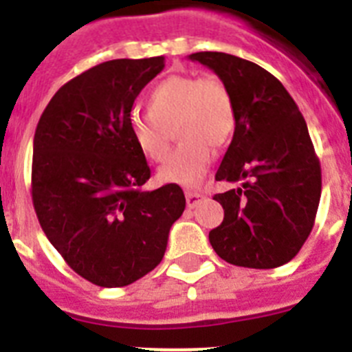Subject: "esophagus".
Masks as SVG:
<instances>
[{"label":"esophagus","mask_w":352,"mask_h":352,"mask_svg":"<svg viewBox=\"0 0 352 352\" xmlns=\"http://www.w3.org/2000/svg\"><path fill=\"white\" fill-rule=\"evenodd\" d=\"M185 197H186V206L188 208H195L201 201L204 199V195L201 192H195V190H186L185 192Z\"/></svg>","instance_id":"1"}]
</instances>
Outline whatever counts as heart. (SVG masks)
Masks as SVG:
<instances>
[{
	"mask_svg": "<svg viewBox=\"0 0 352 352\" xmlns=\"http://www.w3.org/2000/svg\"><path fill=\"white\" fill-rule=\"evenodd\" d=\"M148 114L132 113L129 129L138 149L151 162L169 153V133L179 148L158 170L164 183L195 186L236 130V105L231 89L214 76L176 74L158 82L148 95Z\"/></svg>",
	"mask_w": 352,
	"mask_h": 352,
	"instance_id": "b5f03b06",
	"label": "heart"
}]
</instances>
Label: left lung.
Instances as JSON below:
<instances>
[{"instance_id": "left-lung-1", "label": "left lung", "mask_w": 352, "mask_h": 352, "mask_svg": "<svg viewBox=\"0 0 352 352\" xmlns=\"http://www.w3.org/2000/svg\"><path fill=\"white\" fill-rule=\"evenodd\" d=\"M231 89L236 130L214 174L241 186L214 195L223 222L210 231L213 250L234 266L278 268L301 250L321 199V164L296 102L282 82L252 61L195 52Z\"/></svg>"}]
</instances>
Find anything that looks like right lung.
I'll list each match as a JSON object with an SVG mask.
<instances>
[{"instance_id":"obj_1","label":"right lung","mask_w":352,"mask_h":352,"mask_svg":"<svg viewBox=\"0 0 352 352\" xmlns=\"http://www.w3.org/2000/svg\"><path fill=\"white\" fill-rule=\"evenodd\" d=\"M166 58L113 60L63 84L40 116L33 141L31 199L43 232L77 275L125 287L155 270L185 194L151 176L130 135L133 100Z\"/></svg>"}]
</instances>
